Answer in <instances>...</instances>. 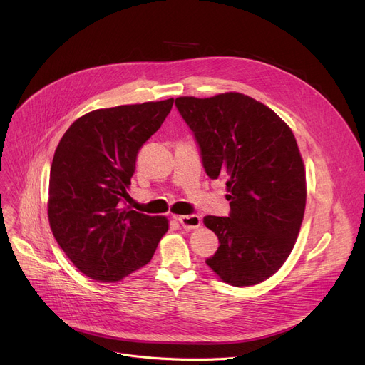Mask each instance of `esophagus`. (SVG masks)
<instances>
[{
	"label": "esophagus",
	"instance_id": "34e87169",
	"mask_svg": "<svg viewBox=\"0 0 365 365\" xmlns=\"http://www.w3.org/2000/svg\"><path fill=\"white\" fill-rule=\"evenodd\" d=\"M175 219L185 227V229H195L201 226V217L197 215L189 216H175Z\"/></svg>",
	"mask_w": 365,
	"mask_h": 365
}]
</instances>
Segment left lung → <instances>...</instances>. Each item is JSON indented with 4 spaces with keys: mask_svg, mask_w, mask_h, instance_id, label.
I'll return each mask as SVG.
<instances>
[{
    "mask_svg": "<svg viewBox=\"0 0 365 365\" xmlns=\"http://www.w3.org/2000/svg\"><path fill=\"white\" fill-rule=\"evenodd\" d=\"M198 142L210 179L226 180L229 217L205 216L219 238L205 263L222 281L248 287L272 277L290 256L306 205V175L293 131L241 93L176 99Z\"/></svg>",
    "mask_w": 365,
    "mask_h": 365,
    "instance_id": "obj_1",
    "label": "left lung"
}]
</instances>
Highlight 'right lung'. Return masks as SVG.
<instances>
[{"label": "right lung", "mask_w": 365, "mask_h": 365, "mask_svg": "<svg viewBox=\"0 0 365 365\" xmlns=\"http://www.w3.org/2000/svg\"><path fill=\"white\" fill-rule=\"evenodd\" d=\"M173 99L98 109L66 130L48 183L51 232L69 260L91 279L115 282L148 264L168 231L164 216L121 208L138 152Z\"/></svg>", "instance_id": "obj_1"}]
</instances>
